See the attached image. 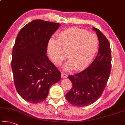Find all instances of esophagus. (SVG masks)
<instances>
[{"label":"esophagus","instance_id":"34e87169","mask_svg":"<svg viewBox=\"0 0 125 125\" xmlns=\"http://www.w3.org/2000/svg\"><path fill=\"white\" fill-rule=\"evenodd\" d=\"M61 76H62V78H65L67 76V75L66 74L64 73H61Z\"/></svg>","mask_w":125,"mask_h":125}]
</instances>
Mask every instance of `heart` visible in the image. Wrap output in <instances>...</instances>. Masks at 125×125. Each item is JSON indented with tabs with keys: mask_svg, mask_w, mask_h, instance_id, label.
I'll list each match as a JSON object with an SVG mask.
<instances>
[{
	"mask_svg": "<svg viewBox=\"0 0 125 125\" xmlns=\"http://www.w3.org/2000/svg\"><path fill=\"white\" fill-rule=\"evenodd\" d=\"M98 37L85 29L70 27L58 34L57 40L51 39L47 44L49 57L60 64L67 56L69 61L65 70L84 69L91 62L98 49Z\"/></svg>",
	"mask_w": 125,
	"mask_h": 125,
	"instance_id": "heart-1",
	"label": "heart"
}]
</instances>
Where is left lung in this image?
<instances>
[{
    "mask_svg": "<svg viewBox=\"0 0 125 125\" xmlns=\"http://www.w3.org/2000/svg\"><path fill=\"white\" fill-rule=\"evenodd\" d=\"M96 31L99 42V50L89 67L79 73L69 75L72 88L65 94L66 99L76 106H85L96 102L101 96L107 83L112 68L110 43L98 29Z\"/></svg>",
    "mask_w": 125,
    "mask_h": 125,
    "instance_id": "8db88e82",
    "label": "left lung"
}]
</instances>
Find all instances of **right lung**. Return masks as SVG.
Masks as SVG:
<instances>
[{"label": "right lung", "mask_w": 125, "mask_h": 125, "mask_svg": "<svg viewBox=\"0 0 125 125\" xmlns=\"http://www.w3.org/2000/svg\"><path fill=\"white\" fill-rule=\"evenodd\" d=\"M60 23L33 20L22 28L13 47L11 68L15 86L22 98L31 103L44 101L61 74L46 56L47 44Z\"/></svg>", "instance_id": "right-lung-1"}]
</instances>
